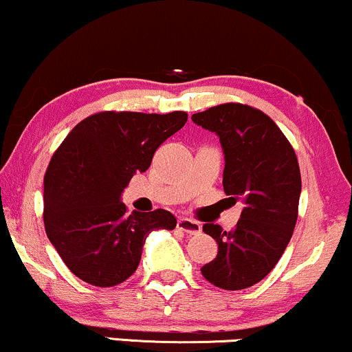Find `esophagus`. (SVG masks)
<instances>
[{"instance_id": "obj_1", "label": "esophagus", "mask_w": 352, "mask_h": 352, "mask_svg": "<svg viewBox=\"0 0 352 352\" xmlns=\"http://www.w3.org/2000/svg\"><path fill=\"white\" fill-rule=\"evenodd\" d=\"M177 229L189 235H196L201 232V224L196 221H191V219L188 217H181L177 219Z\"/></svg>"}]
</instances>
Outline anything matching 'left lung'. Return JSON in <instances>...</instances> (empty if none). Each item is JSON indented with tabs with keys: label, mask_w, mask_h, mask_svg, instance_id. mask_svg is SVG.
<instances>
[{
	"label": "left lung",
	"mask_w": 352,
	"mask_h": 352,
	"mask_svg": "<svg viewBox=\"0 0 352 352\" xmlns=\"http://www.w3.org/2000/svg\"><path fill=\"white\" fill-rule=\"evenodd\" d=\"M191 118L219 136L224 191L232 204L243 202L230 232L217 224L202 226L219 250L201 274L222 290H243L274 270L290 242L301 192L298 160L274 120L250 105L222 103Z\"/></svg>",
	"instance_id": "left-lung-1"
}]
</instances>
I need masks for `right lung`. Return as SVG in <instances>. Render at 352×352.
<instances>
[{
	"mask_svg": "<svg viewBox=\"0 0 352 352\" xmlns=\"http://www.w3.org/2000/svg\"><path fill=\"white\" fill-rule=\"evenodd\" d=\"M186 122V111H100L74 126L52 155L44 176L45 234L85 283H123L138 268L148 235L176 227L164 209L126 214L120 196Z\"/></svg>",
	"mask_w": 352,
	"mask_h": 352,
	"instance_id": "right-lung-1",
	"label": "right lung"
}]
</instances>
